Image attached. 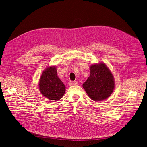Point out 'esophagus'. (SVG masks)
Wrapping results in <instances>:
<instances>
[{"label": "esophagus", "mask_w": 147, "mask_h": 147, "mask_svg": "<svg viewBox=\"0 0 147 147\" xmlns=\"http://www.w3.org/2000/svg\"><path fill=\"white\" fill-rule=\"evenodd\" d=\"M69 84L70 86H74V85H77V81H70Z\"/></svg>", "instance_id": "34e87169"}]
</instances>
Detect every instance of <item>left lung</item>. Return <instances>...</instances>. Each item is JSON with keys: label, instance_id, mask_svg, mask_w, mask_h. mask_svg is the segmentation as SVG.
I'll return each instance as SVG.
<instances>
[{"label": "left lung", "instance_id": "obj_1", "mask_svg": "<svg viewBox=\"0 0 147 147\" xmlns=\"http://www.w3.org/2000/svg\"><path fill=\"white\" fill-rule=\"evenodd\" d=\"M90 75L83 84L89 98L95 101L108 98L115 88L113 76L103 63L90 66Z\"/></svg>", "mask_w": 147, "mask_h": 147}]
</instances>
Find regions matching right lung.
I'll list each match as a JSON object with an SVG mask.
<instances>
[{
    "label": "right lung",
    "mask_w": 147,
    "mask_h": 147,
    "mask_svg": "<svg viewBox=\"0 0 147 147\" xmlns=\"http://www.w3.org/2000/svg\"><path fill=\"white\" fill-rule=\"evenodd\" d=\"M39 89L42 95L50 100L58 101L63 96L66 87L58 77L55 66L45 69L40 79Z\"/></svg>",
    "instance_id": "1"
}]
</instances>
